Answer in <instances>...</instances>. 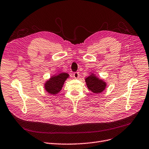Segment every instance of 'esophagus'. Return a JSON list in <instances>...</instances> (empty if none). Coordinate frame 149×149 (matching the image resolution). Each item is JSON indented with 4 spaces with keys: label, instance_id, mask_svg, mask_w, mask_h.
I'll return each mask as SVG.
<instances>
[{
    "label": "esophagus",
    "instance_id": "obj_1",
    "mask_svg": "<svg viewBox=\"0 0 149 149\" xmlns=\"http://www.w3.org/2000/svg\"><path fill=\"white\" fill-rule=\"evenodd\" d=\"M73 77H74V79H78L79 77V72H74V73L73 74Z\"/></svg>",
    "mask_w": 149,
    "mask_h": 149
}]
</instances>
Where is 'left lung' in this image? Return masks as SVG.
<instances>
[{
  "label": "left lung",
  "instance_id": "8db88e82",
  "mask_svg": "<svg viewBox=\"0 0 149 149\" xmlns=\"http://www.w3.org/2000/svg\"><path fill=\"white\" fill-rule=\"evenodd\" d=\"M85 81L88 88L95 94L102 93L107 86L106 82L97 78L93 73L85 79Z\"/></svg>",
  "mask_w": 149,
  "mask_h": 149
}]
</instances>
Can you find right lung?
Instances as JSON below:
<instances>
[{
	"label": "right lung",
	"instance_id": "right-lung-1",
	"mask_svg": "<svg viewBox=\"0 0 149 149\" xmlns=\"http://www.w3.org/2000/svg\"><path fill=\"white\" fill-rule=\"evenodd\" d=\"M69 75L67 73H60L57 75L50 77L44 84V88L46 91L52 95L58 93L62 89L64 81L68 78Z\"/></svg>",
	"mask_w": 149,
	"mask_h": 149
}]
</instances>
